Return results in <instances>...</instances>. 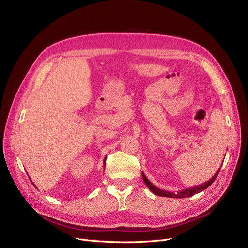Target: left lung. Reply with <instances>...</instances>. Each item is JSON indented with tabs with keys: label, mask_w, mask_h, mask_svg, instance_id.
<instances>
[{
	"label": "left lung",
	"mask_w": 248,
	"mask_h": 248,
	"mask_svg": "<svg viewBox=\"0 0 248 248\" xmlns=\"http://www.w3.org/2000/svg\"><path fill=\"white\" fill-rule=\"evenodd\" d=\"M220 169H221V168H220ZM220 169L216 172V174L214 175V177L212 178V179H210V181H207V182H205V183H203V184H202V185H197V186H195V187L187 188V189L181 190V191L177 192V193L160 189V188H157L156 186H155L150 180L147 179L146 176L144 175L143 172L141 173V175H142V179H143L145 185H146L148 188H150L151 191H152L153 193H155V195H158V196H166V197H172V199H184V197H189V196H192V195H194V194H196V193L202 192V191H203L204 189H206L207 187L211 186L212 183L215 181L216 178L217 177V175H219Z\"/></svg>",
	"instance_id": "left-lung-1"
}]
</instances>
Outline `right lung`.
<instances>
[{"mask_svg": "<svg viewBox=\"0 0 248 248\" xmlns=\"http://www.w3.org/2000/svg\"><path fill=\"white\" fill-rule=\"evenodd\" d=\"M106 164V157H105V161H104V165Z\"/></svg>", "mask_w": 248, "mask_h": 248, "instance_id": "right-lung-1", "label": "right lung"}]
</instances>
